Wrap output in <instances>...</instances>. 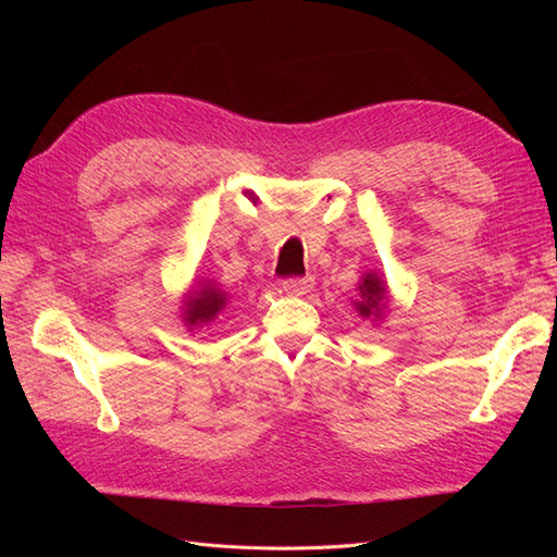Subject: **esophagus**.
I'll use <instances>...</instances> for the list:
<instances>
[{"instance_id": "esophagus-1", "label": "esophagus", "mask_w": 557, "mask_h": 557, "mask_svg": "<svg viewBox=\"0 0 557 557\" xmlns=\"http://www.w3.org/2000/svg\"><path fill=\"white\" fill-rule=\"evenodd\" d=\"M311 288H313V276H295V278L283 281V290L293 297L307 295Z\"/></svg>"}]
</instances>
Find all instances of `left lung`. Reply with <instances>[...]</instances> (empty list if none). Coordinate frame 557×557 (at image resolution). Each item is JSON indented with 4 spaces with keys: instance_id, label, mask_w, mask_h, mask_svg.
Returning <instances> with one entry per match:
<instances>
[{
    "instance_id": "1",
    "label": "left lung",
    "mask_w": 557,
    "mask_h": 557,
    "mask_svg": "<svg viewBox=\"0 0 557 557\" xmlns=\"http://www.w3.org/2000/svg\"><path fill=\"white\" fill-rule=\"evenodd\" d=\"M360 299L356 301V309L362 318H372V320H381L385 301H387V285L385 281L376 274V272H367L360 278Z\"/></svg>"
}]
</instances>
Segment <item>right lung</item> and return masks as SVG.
I'll return each mask as SVG.
<instances>
[{
    "label": "right lung",
    "instance_id": "1",
    "mask_svg": "<svg viewBox=\"0 0 557 557\" xmlns=\"http://www.w3.org/2000/svg\"><path fill=\"white\" fill-rule=\"evenodd\" d=\"M227 307V293L207 281L201 288L190 290L183 299V323L190 330L213 323L215 315Z\"/></svg>",
    "mask_w": 557,
    "mask_h": 557
}]
</instances>
